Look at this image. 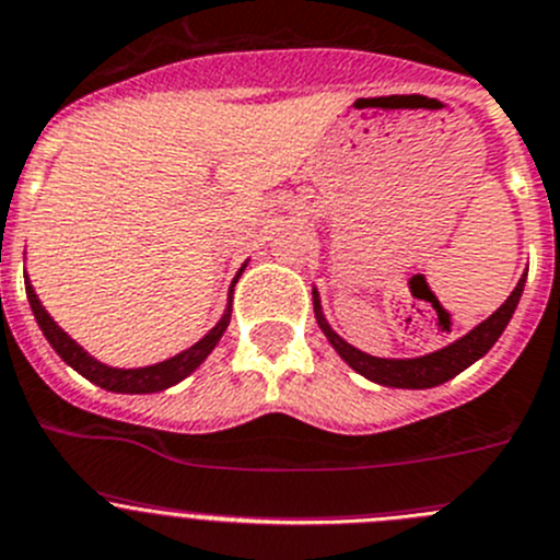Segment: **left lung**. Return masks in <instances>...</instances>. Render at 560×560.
<instances>
[{"label": "left lung", "instance_id": "left-lung-1", "mask_svg": "<svg viewBox=\"0 0 560 560\" xmlns=\"http://www.w3.org/2000/svg\"><path fill=\"white\" fill-rule=\"evenodd\" d=\"M522 287H525V276H522L520 284L514 287V292L505 298V304L500 306L492 317H486V320L480 323L478 328H472L467 337L456 339V342L442 348V351L428 353V357H420V359H375V357H368V353L357 351V348H351V345L345 342V339H339L337 334L328 328L326 317H323L320 312V301H317V295H315V315H317V323H320L323 334L328 337V342L334 345V351H337L345 362L351 364L357 373H362L364 378L384 386H400V389H428V386L445 384V381H451L453 375L467 370L469 364L478 362V359L483 357L494 342H498V337L505 331L511 315H514L516 304H520Z\"/></svg>", "mask_w": 560, "mask_h": 560}]
</instances>
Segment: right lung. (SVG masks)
<instances>
[{"instance_id": "add662e5", "label": "right lung", "mask_w": 560, "mask_h": 560, "mask_svg": "<svg viewBox=\"0 0 560 560\" xmlns=\"http://www.w3.org/2000/svg\"><path fill=\"white\" fill-rule=\"evenodd\" d=\"M24 284H27V298H30V306H33L35 320H38L44 337L49 339V345L57 351V357H60L66 364H71L77 373L85 375L88 381H93L96 386H102V389L129 392V395H145V392L168 389V386L179 384L182 378H187V375H190L192 370H196L198 364L209 357V353H212V348L218 345V339H221L223 331H226L229 317H232V306H229L226 315L221 317V323H218V326L212 328L207 337L198 339L192 348L182 351L179 357L168 359V362H160V364H151V368H138V370H118V368H107V364H102V362H96L93 357H88L80 345H77L74 339L68 337V334L62 331L55 320H51L49 312L40 306V301H38V295H35L30 279L24 281Z\"/></svg>"}]
</instances>
